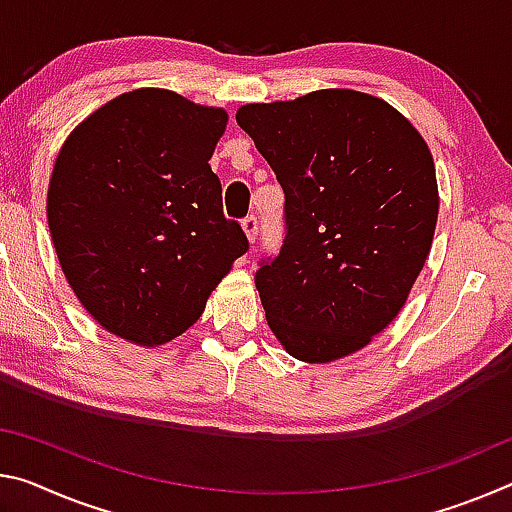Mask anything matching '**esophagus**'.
I'll list each match as a JSON object with an SVG mask.
<instances>
[{
	"label": "esophagus",
	"instance_id": "esophagus-1",
	"mask_svg": "<svg viewBox=\"0 0 512 512\" xmlns=\"http://www.w3.org/2000/svg\"><path fill=\"white\" fill-rule=\"evenodd\" d=\"M241 227H243V232H246V237H248V241L250 243H255V237H257V230H259V223H257V216H246L241 221Z\"/></svg>",
	"mask_w": 512,
	"mask_h": 512
}]
</instances>
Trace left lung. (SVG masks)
Here are the masks:
<instances>
[{
    "mask_svg": "<svg viewBox=\"0 0 512 512\" xmlns=\"http://www.w3.org/2000/svg\"><path fill=\"white\" fill-rule=\"evenodd\" d=\"M237 123L285 191V243L255 275L269 328L300 362L360 351L431 253L440 193L424 136L351 88L243 104Z\"/></svg>",
    "mask_w": 512,
    "mask_h": 512,
    "instance_id": "left-lung-1",
    "label": "left lung"
}]
</instances>
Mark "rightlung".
<instances>
[{
  "mask_svg": "<svg viewBox=\"0 0 512 512\" xmlns=\"http://www.w3.org/2000/svg\"><path fill=\"white\" fill-rule=\"evenodd\" d=\"M227 111L136 88L81 120L47 189L56 257L86 312L139 346L180 337L248 250L209 159Z\"/></svg>",
  "mask_w": 512,
  "mask_h": 512,
  "instance_id": "obj_1",
  "label": "right lung"
}]
</instances>
